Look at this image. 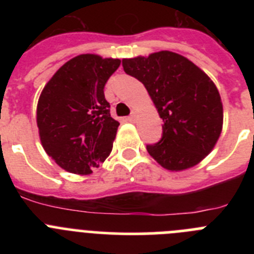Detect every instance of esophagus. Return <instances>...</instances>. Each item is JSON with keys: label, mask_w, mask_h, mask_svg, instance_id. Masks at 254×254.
Wrapping results in <instances>:
<instances>
[{"label": "esophagus", "mask_w": 254, "mask_h": 254, "mask_svg": "<svg viewBox=\"0 0 254 254\" xmlns=\"http://www.w3.org/2000/svg\"><path fill=\"white\" fill-rule=\"evenodd\" d=\"M127 121H128V122L134 123V122H136V121H137V114H136V113H132L131 116H129L128 118H127Z\"/></svg>", "instance_id": "obj_1"}]
</instances>
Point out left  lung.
I'll use <instances>...</instances> for the list:
<instances>
[{
    "label": "left lung",
    "instance_id": "left-lung-1",
    "mask_svg": "<svg viewBox=\"0 0 254 254\" xmlns=\"http://www.w3.org/2000/svg\"><path fill=\"white\" fill-rule=\"evenodd\" d=\"M127 75L146 87L163 120V137L147 152L172 172L207 156L223 129V103L214 81L183 56L170 51L122 60Z\"/></svg>",
    "mask_w": 254,
    "mask_h": 254
}]
</instances>
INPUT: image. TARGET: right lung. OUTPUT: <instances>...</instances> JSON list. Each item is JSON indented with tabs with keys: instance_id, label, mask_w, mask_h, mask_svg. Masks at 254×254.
<instances>
[{
	"instance_id": "right-lung-1",
	"label": "right lung",
	"mask_w": 254,
	"mask_h": 254,
	"mask_svg": "<svg viewBox=\"0 0 254 254\" xmlns=\"http://www.w3.org/2000/svg\"><path fill=\"white\" fill-rule=\"evenodd\" d=\"M118 58L80 55L47 82L37 105L42 146L62 169L87 176L109 156L120 122L113 120L104 86Z\"/></svg>"
}]
</instances>
